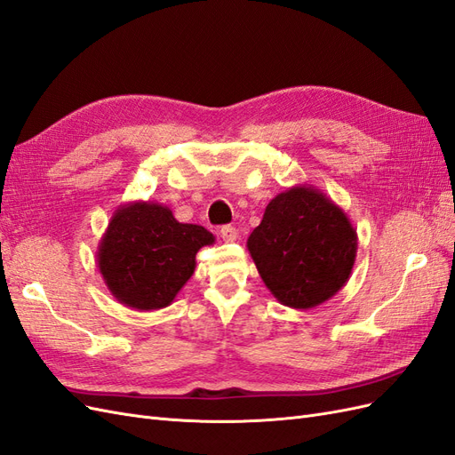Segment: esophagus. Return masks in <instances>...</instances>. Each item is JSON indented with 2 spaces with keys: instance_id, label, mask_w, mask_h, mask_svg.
I'll return each mask as SVG.
<instances>
[{
  "instance_id": "34e87169",
  "label": "esophagus",
  "mask_w": 455,
  "mask_h": 455,
  "mask_svg": "<svg viewBox=\"0 0 455 455\" xmlns=\"http://www.w3.org/2000/svg\"><path fill=\"white\" fill-rule=\"evenodd\" d=\"M220 235H222V239H224L226 243H233V241L237 239L239 233H237V229L233 228V226H224L222 229H220Z\"/></svg>"
}]
</instances>
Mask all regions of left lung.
<instances>
[{"label":"left lung","instance_id":"obj_1","mask_svg":"<svg viewBox=\"0 0 455 455\" xmlns=\"http://www.w3.org/2000/svg\"><path fill=\"white\" fill-rule=\"evenodd\" d=\"M246 249L261 281L283 306L311 309L349 281L356 229L321 189L299 184L269 201Z\"/></svg>","mask_w":455,"mask_h":455}]
</instances>
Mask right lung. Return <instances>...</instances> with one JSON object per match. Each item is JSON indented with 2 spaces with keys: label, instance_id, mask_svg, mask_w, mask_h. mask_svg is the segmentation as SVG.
<instances>
[{
  "label": "right lung",
  "instance_id": "obj_1",
  "mask_svg": "<svg viewBox=\"0 0 455 455\" xmlns=\"http://www.w3.org/2000/svg\"><path fill=\"white\" fill-rule=\"evenodd\" d=\"M216 239L182 224L156 201L121 204L96 251V266L119 304L151 311L171 306L196 271V254Z\"/></svg>",
  "mask_w": 455,
  "mask_h": 455
}]
</instances>
